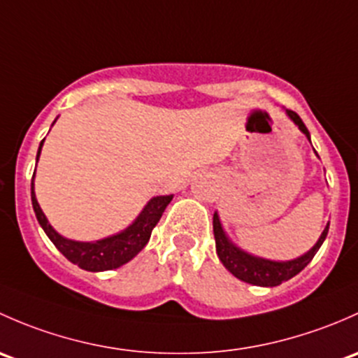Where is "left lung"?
<instances>
[{
    "label": "left lung",
    "instance_id": "8db88e82",
    "mask_svg": "<svg viewBox=\"0 0 358 358\" xmlns=\"http://www.w3.org/2000/svg\"><path fill=\"white\" fill-rule=\"evenodd\" d=\"M286 113H288L289 119L298 125V129L310 139V132L305 127L300 115H298L296 112H293V110H286ZM327 231H329V224H327L326 229L322 231V234H320L319 241L315 243L314 248H312L310 252L305 253V255L288 262H272L259 259V257H252L248 255V253L243 252V250L236 248L233 243L227 239L226 233H224L222 226H220L219 215L213 213V236H215V248L220 262H222L224 267H226L234 278L255 286H278L281 285L282 281H288V279L294 278L298 272L303 271V268L310 264V260L314 259L317 250L320 248V245H322L324 239H326Z\"/></svg>",
    "mask_w": 358,
    "mask_h": 358
}]
</instances>
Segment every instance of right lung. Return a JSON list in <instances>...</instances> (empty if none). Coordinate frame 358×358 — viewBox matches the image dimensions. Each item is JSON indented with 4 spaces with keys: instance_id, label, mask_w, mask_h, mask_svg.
<instances>
[{
    "instance_id": "1",
    "label": "right lung",
    "mask_w": 358,
    "mask_h": 358,
    "mask_svg": "<svg viewBox=\"0 0 358 358\" xmlns=\"http://www.w3.org/2000/svg\"><path fill=\"white\" fill-rule=\"evenodd\" d=\"M44 141V139H43ZM41 145L38 150V158L41 153ZM31 198H32V208H34L38 222L41 224L44 233L51 239L55 246L60 250L62 255L69 259L72 264L79 265L84 271L91 272H101V271H112V268L120 267V265L127 264L129 260L134 259L145 245L148 243L150 236H152L153 227L157 226L160 220L162 213L171 203V196H157L145 206L138 219L122 231V233L110 236V238L99 239L94 243H83V241H72V239L64 238L48 224L46 217H44L41 206L34 194V182H31Z\"/></svg>"
}]
</instances>
